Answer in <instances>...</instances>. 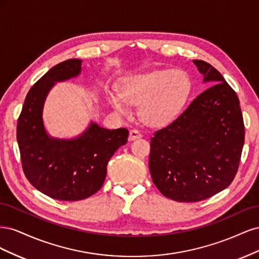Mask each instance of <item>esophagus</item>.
I'll return each mask as SVG.
<instances>
[{
    "instance_id": "34e87169",
    "label": "esophagus",
    "mask_w": 259,
    "mask_h": 259,
    "mask_svg": "<svg viewBox=\"0 0 259 259\" xmlns=\"http://www.w3.org/2000/svg\"><path fill=\"white\" fill-rule=\"evenodd\" d=\"M142 133H140L139 131L137 130H132L130 132V136H128V140L130 142H132V140H135V139H138V138H142Z\"/></svg>"
}]
</instances>
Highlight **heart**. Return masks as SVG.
<instances>
[{
    "instance_id": "obj_1",
    "label": "heart",
    "mask_w": 259,
    "mask_h": 259,
    "mask_svg": "<svg viewBox=\"0 0 259 259\" xmlns=\"http://www.w3.org/2000/svg\"><path fill=\"white\" fill-rule=\"evenodd\" d=\"M192 89L189 74L180 69H155L126 76L121 93L108 91L110 106L123 114L140 105L139 114L151 125L167 123L184 110Z\"/></svg>"
}]
</instances>
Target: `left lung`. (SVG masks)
<instances>
[{"label":"left lung","mask_w":259,"mask_h":259,"mask_svg":"<svg viewBox=\"0 0 259 259\" xmlns=\"http://www.w3.org/2000/svg\"><path fill=\"white\" fill-rule=\"evenodd\" d=\"M193 64L203 82L214 85L154 132L149 156L154 185L178 202L202 201L226 189L237 174L244 145L236 92L213 66L203 60Z\"/></svg>","instance_id":"8db88e82"}]
</instances>
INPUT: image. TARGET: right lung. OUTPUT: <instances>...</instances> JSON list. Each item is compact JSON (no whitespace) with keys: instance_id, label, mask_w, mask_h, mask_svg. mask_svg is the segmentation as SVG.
I'll return each mask as SVG.
<instances>
[{"instance_id":"add662e5","label":"right lung","mask_w":259,"mask_h":259,"mask_svg":"<svg viewBox=\"0 0 259 259\" xmlns=\"http://www.w3.org/2000/svg\"><path fill=\"white\" fill-rule=\"evenodd\" d=\"M81 71V59L62 61L49 70L28 92L17 123L23 173L38 191L59 201H79L96 193L104 185L109 160L128 138L126 128L107 130L95 122L71 139L46 132L43 109L50 91Z\"/></svg>"}]
</instances>
